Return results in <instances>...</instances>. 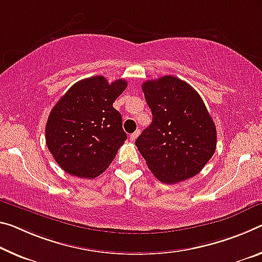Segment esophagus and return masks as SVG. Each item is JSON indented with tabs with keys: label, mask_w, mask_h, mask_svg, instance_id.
<instances>
[{
	"label": "esophagus",
	"mask_w": 262,
	"mask_h": 262,
	"mask_svg": "<svg viewBox=\"0 0 262 262\" xmlns=\"http://www.w3.org/2000/svg\"><path fill=\"white\" fill-rule=\"evenodd\" d=\"M140 135V130L138 129V130H135L134 133H133V134H130L129 135V139H130V141H135L136 139H138V136Z\"/></svg>",
	"instance_id": "obj_1"
}]
</instances>
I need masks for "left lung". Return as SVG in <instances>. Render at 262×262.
<instances>
[{"instance_id": "1", "label": "left lung", "mask_w": 262, "mask_h": 262, "mask_svg": "<svg viewBox=\"0 0 262 262\" xmlns=\"http://www.w3.org/2000/svg\"><path fill=\"white\" fill-rule=\"evenodd\" d=\"M142 91L152 122L135 144L148 168L165 184L196 176L217 146L214 122L201 95L173 76L143 82Z\"/></svg>"}]
</instances>
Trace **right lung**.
Instances as JSON below:
<instances>
[{
  "instance_id": "1",
  "label": "right lung",
  "mask_w": 262,
  "mask_h": 262,
  "mask_svg": "<svg viewBox=\"0 0 262 262\" xmlns=\"http://www.w3.org/2000/svg\"><path fill=\"white\" fill-rule=\"evenodd\" d=\"M127 81L95 76L71 86L50 112L45 140L59 167L70 175L94 178L108 168L127 140L113 102Z\"/></svg>"
}]
</instances>
